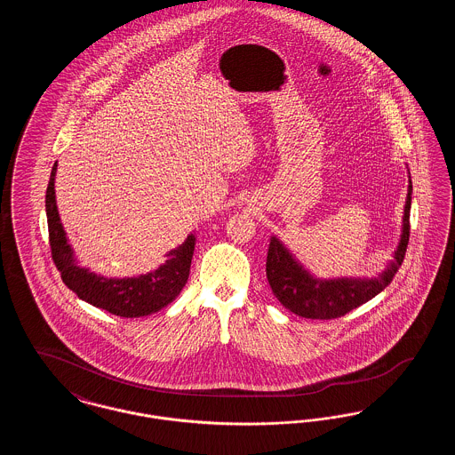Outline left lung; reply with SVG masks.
I'll list each match as a JSON object with an SVG mask.
<instances>
[{
    "label": "left lung",
    "instance_id": "1",
    "mask_svg": "<svg viewBox=\"0 0 455 455\" xmlns=\"http://www.w3.org/2000/svg\"><path fill=\"white\" fill-rule=\"evenodd\" d=\"M411 195L412 184L410 179L401 240L394 251V259L390 260L386 271H382L377 278H315L295 259V256L283 245L280 238L271 237L266 259V276L275 297L290 312L305 319L321 321L341 317L362 303L371 300L386 286H389L406 256V247L410 242Z\"/></svg>",
    "mask_w": 455,
    "mask_h": 455
}]
</instances>
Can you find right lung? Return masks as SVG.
Instances as JSON below:
<instances>
[{"instance_id":"obj_1","label":"right lung","mask_w":455,"mask_h":455,"mask_svg":"<svg viewBox=\"0 0 455 455\" xmlns=\"http://www.w3.org/2000/svg\"><path fill=\"white\" fill-rule=\"evenodd\" d=\"M58 162L52 167L51 179L45 191V215L49 227L51 254L56 267L61 273V280L73 290L80 300L108 310L119 317H143L158 312L175 300L180 290L186 286L195 254V234L165 256L167 260L147 275L131 278H108L92 273L87 267L78 266V259L68 242L65 228L56 206V179Z\"/></svg>"}]
</instances>
